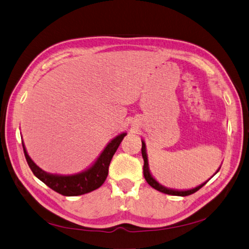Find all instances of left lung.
<instances>
[{
  "mask_svg": "<svg viewBox=\"0 0 249 249\" xmlns=\"http://www.w3.org/2000/svg\"><path fill=\"white\" fill-rule=\"evenodd\" d=\"M141 154H142V158H143V160H144V164H143V176H144V179L147 180V182L150 184L151 187L154 188L155 190H158V191L162 192V193H165V194H169V196H190V194H193L196 193V191H198L199 189H201L204 184L203 183L201 184V186H198L196 188L194 189H191V190H188V191H176V190H170V189H166L164 188L163 186H160V184L155 180L152 176H151V174L149 172V164H148V158H147V153H145V144L142 141V148H141Z\"/></svg>",
  "mask_w": 249,
  "mask_h": 249,
  "instance_id": "left-lung-1",
  "label": "left lung"
}]
</instances>
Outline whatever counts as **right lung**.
Listing matches in <instances>:
<instances>
[{"mask_svg":"<svg viewBox=\"0 0 249 249\" xmlns=\"http://www.w3.org/2000/svg\"><path fill=\"white\" fill-rule=\"evenodd\" d=\"M125 136L126 134L116 136L102 151L100 157L97 159L95 164L90 168L81 174L72 175V176H57V175L45 173L34 164L33 160L28 155L23 144L22 147L27 163L34 174V176L37 177L47 187H50L52 190L61 194V196H77L85 193H89L102 186V183L105 182L107 176H108L111 160Z\"/></svg>","mask_w":249,"mask_h":249,"instance_id":"obj_1","label":"right lung"}]
</instances>
